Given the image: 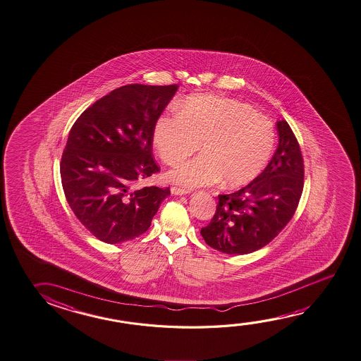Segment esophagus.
I'll use <instances>...</instances> for the list:
<instances>
[{
  "label": "esophagus",
  "instance_id": "1",
  "mask_svg": "<svg viewBox=\"0 0 361 361\" xmlns=\"http://www.w3.org/2000/svg\"><path fill=\"white\" fill-rule=\"evenodd\" d=\"M171 192L173 195H186V194L191 192V190L183 189V188H178V186H172Z\"/></svg>",
  "mask_w": 361,
  "mask_h": 361
}]
</instances>
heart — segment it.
Returning <instances> with one entry per match:
<instances>
[{
  "label": "heart",
  "instance_id": "b5f03b06",
  "mask_svg": "<svg viewBox=\"0 0 361 361\" xmlns=\"http://www.w3.org/2000/svg\"><path fill=\"white\" fill-rule=\"evenodd\" d=\"M154 147L167 165H178L199 149L202 154L169 173L186 188L223 183L239 188L253 181L272 156V121L247 103L218 95H194L178 111L161 114L154 130Z\"/></svg>",
  "mask_w": 361,
  "mask_h": 361
}]
</instances>
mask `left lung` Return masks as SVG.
<instances>
[{
  "instance_id": "1",
  "label": "left lung",
  "mask_w": 361,
  "mask_h": 361,
  "mask_svg": "<svg viewBox=\"0 0 361 361\" xmlns=\"http://www.w3.org/2000/svg\"><path fill=\"white\" fill-rule=\"evenodd\" d=\"M278 147L263 172L243 189L219 195L212 221L201 228L207 245L225 255L263 248L290 223L303 190V157L286 121L277 122Z\"/></svg>"
}]
</instances>
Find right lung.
Returning a JSON list of instances; mask_svg holds the SVG:
<instances>
[{
  "mask_svg": "<svg viewBox=\"0 0 361 361\" xmlns=\"http://www.w3.org/2000/svg\"><path fill=\"white\" fill-rule=\"evenodd\" d=\"M178 84H128L84 111L73 124L60 162L66 201L95 238L118 244L147 231L170 188L140 180L160 171L152 157L156 121Z\"/></svg>",
  "mask_w": 361,
  "mask_h": 361,
  "instance_id": "1",
  "label": "right lung"
}]
</instances>
